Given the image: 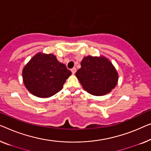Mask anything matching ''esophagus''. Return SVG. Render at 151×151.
<instances>
[{
    "instance_id": "34e87169",
    "label": "esophagus",
    "mask_w": 151,
    "mask_h": 151,
    "mask_svg": "<svg viewBox=\"0 0 151 151\" xmlns=\"http://www.w3.org/2000/svg\"><path fill=\"white\" fill-rule=\"evenodd\" d=\"M71 71L72 72V74H75V73L76 72V67H73V68H72L71 69Z\"/></svg>"
}]
</instances>
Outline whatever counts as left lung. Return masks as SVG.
<instances>
[{
    "instance_id": "left-lung-1",
    "label": "left lung",
    "mask_w": 151,
    "mask_h": 151,
    "mask_svg": "<svg viewBox=\"0 0 151 151\" xmlns=\"http://www.w3.org/2000/svg\"><path fill=\"white\" fill-rule=\"evenodd\" d=\"M76 76L85 91L97 96L110 93L118 81L117 71L104 57H84Z\"/></svg>"
}]
</instances>
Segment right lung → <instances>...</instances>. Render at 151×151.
I'll return each instance as SVG.
<instances>
[{
  "label": "right lung",
  "instance_id": "right-lung-1",
  "mask_svg": "<svg viewBox=\"0 0 151 151\" xmlns=\"http://www.w3.org/2000/svg\"><path fill=\"white\" fill-rule=\"evenodd\" d=\"M71 75L66 65L58 62L53 54H36L23 69L25 86L32 95L49 97L62 89Z\"/></svg>",
  "mask_w": 151,
  "mask_h": 151
}]
</instances>
